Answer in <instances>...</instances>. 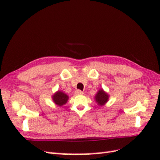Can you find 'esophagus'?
Instances as JSON below:
<instances>
[{"mask_svg": "<svg viewBox=\"0 0 160 160\" xmlns=\"http://www.w3.org/2000/svg\"><path fill=\"white\" fill-rule=\"evenodd\" d=\"M75 94L76 95H82L83 92L80 90H76V91H75Z\"/></svg>", "mask_w": 160, "mask_h": 160, "instance_id": "34e87169", "label": "esophagus"}]
</instances>
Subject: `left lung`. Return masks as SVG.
Segmentation results:
<instances>
[{
	"label": "left lung",
	"mask_w": 160,
	"mask_h": 160,
	"mask_svg": "<svg viewBox=\"0 0 160 160\" xmlns=\"http://www.w3.org/2000/svg\"><path fill=\"white\" fill-rule=\"evenodd\" d=\"M94 99L98 106L102 107L104 105L106 104L107 102L108 101V99H109V95H108L103 89H100L98 90L96 95L95 96Z\"/></svg>",
	"instance_id": "1"
}]
</instances>
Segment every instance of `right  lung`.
Instances as JSON below:
<instances>
[{
  "label": "right lung",
  "instance_id": "1",
  "mask_svg": "<svg viewBox=\"0 0 160 160\" xmlns=\"http://www.w3.org/2000/svg\"><path fill=\"white\" fill-rule=\"evenodd\" d=\"M52 98L54 104L58 107H62L67 102L68 100H69V96L66 93H64L63 91H58L52 95Z\"/></svg>",
  "mask_w": 160,
  "mask_h": 160
}]
</instances>
